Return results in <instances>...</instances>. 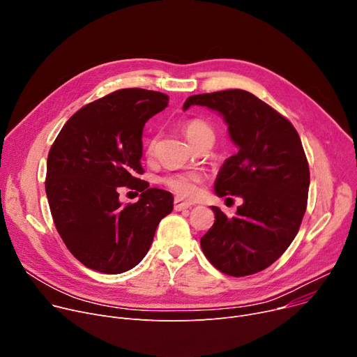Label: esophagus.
<instances>
[{"mask_svg":"<svg viewBox=\"0 0 357 357\" xmlns=\"http://www.w3.org/2000/svg\"><path fill=\"white\" fill-rule=\"evenodd\" d=\"M174 205H175V211H186V209H189V208L192 206V204L185 202V201H182L181 198H175Z\"/></svg>","mask_w":357,"mask_h":357,"instance_id":"esophagus-1","label":"esophagus"}]
</instances>
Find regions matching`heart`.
Returning <instances> with one entry per match:
<instances>
[{
    "label": "heart",
    "mask_w": 357,
    "mask_h": 357,
    "mask_svg": "<svg viewBox=\"0 0 357 357\" xmlns=\"http://www.w3.org/2000/svg\"><path fill=\"white\" fill-rule=\"evenodd\" d=\"M183 132L189 142L195 146L199 141L205 138H213L212 128L202 119H190L185 122ZM159 137H152L146 144V152L148 155H153L155 149L158 146ZM164 183L175 192L178 197L186 198V199H195L201 195L202 183H204V175L199 172H176L167 175L164 178Z\"/></svg>",
    "instance_id": "obj_1"
}]
</instances>
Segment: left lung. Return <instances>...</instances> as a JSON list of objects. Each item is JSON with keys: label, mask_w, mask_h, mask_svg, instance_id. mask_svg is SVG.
Wrapping results in <instances>:
<instances>
[{"label": "left lung", "mask_w": 357, "mask_h": 357, "mask_svg": "<svg viewBox=\"0 0 357 357\" xmlns=\"http://www.w3.org/2000/svg\"><path fill=\"white\" fill-rule=\"evenodd\" d=\"M192 105L218 112L228 125L238 153L223 162L215 193L241 197L234 218L218 206L212 228L201 238L208 261L231 276L271 266L295 239L309 192V165L301 138L286 118L243 89L192 95Z\"/></svg>", "instance_id": "8db88e82"}]
</instances>
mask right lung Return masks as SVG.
I'll return each mask as SVG.
<instances>
[{"label": "right lung", "mask_w": 357, "mask_h": 357, "mask_svg": "<svg viewBox=\"0 0 357 357\" xmlns=\"http://www.w3.org/2000/svg\"><path fill=\"white\" fill-rule=\"evenodd\" d=\"M168 102L156 91H115L77 111L50 149L45 192L55 228L89 269L116 275L135 268L174 209L171 192L137 178L144 126ZM121 185L141 191L139 202L123 207Z\"/></svg>", "instance_id": "1"}]
</instances>
